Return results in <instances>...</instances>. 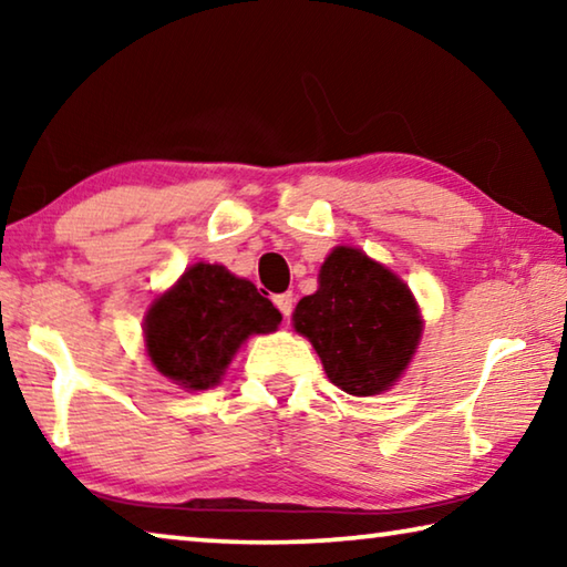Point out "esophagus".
Masks as SVG:
<instances>
[{
  "label": "esophagus",
  "instance_id": "obj_1",
  "mask_svg": "<svg viewBox=\"0 0 567 567\" xmlns=\"http://www.w3.org/2000/svg\"><path fill=\"white\" fill-rule=\"evenodd\" d=\"M272 302L277 305V310H280L285 318H290V312H292V302H295V297H292V292H280V295H275L272 297Z\"/></svg>",
  "mask_w": 567,
  "mask_h": 567
}]
</instances>
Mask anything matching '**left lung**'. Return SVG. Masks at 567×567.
Returning a JSON list of instances; mask_svg holds the SVG:
<instances>
[{
	"instance_id": "1",
	"label": "left lung",
	"mask_w": 567,
	"mask_h": 567,
	"mask_svg": "<svg viewBox=\"0 0 567 567\" xmlns=\"http://www.w3.org/2000/svg\"><path fill=\"white\" fill-rule=\"evenodd\" d=\"M318 282V292L295 307V330L312 342L330 382L348 395L390 390L422 338L410 287L354 247H334Z\"/></svg>"
}]
</instances>
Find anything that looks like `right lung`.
<instances>
[{
    "label": "right lung",
    "mask_w": 567,
    "mask_h": 567,
    "mask_svg": "<svg viewBox=\"0 0 567 567\" xmlns=\"http://www.w3.org/2000/svg\"><path fill=\"white\" fill-rule=\"evenodd\" d=\"M282 315L223 265L197 262L159 295L145 318V344L155 368L185 390L223 380L249 334L275 332Z\"/></svg>",
    "instance_id": "add662e5"
}]
</instances>
